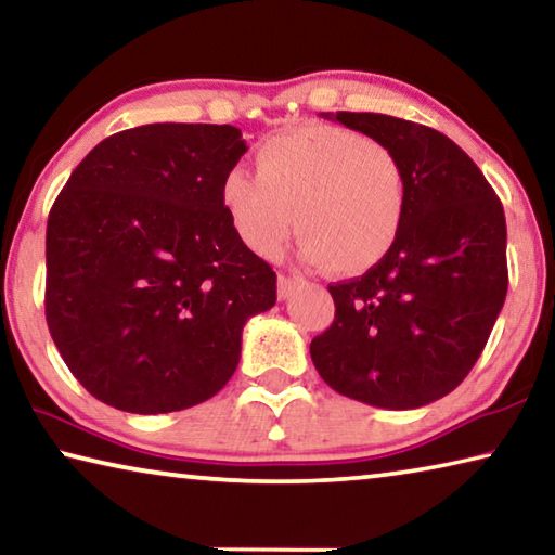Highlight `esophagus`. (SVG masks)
<instances>
[{"mask_svg": "<svg viewBox=\"0 0 555 555\" xmlns=\"http://www.w3.org/2000/svg\"><path fill=\"white\" fill-rule=\"evenodd\" d=\"M298 286H300V279L281 274V276H279V291H276V294H279V300H286V298L294 296Z\"/></svg>", "mask_w": 555, "mask_h": 555, "instance_id": "1", "label": "esophagus"}]
</instances>
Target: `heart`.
<instances>
[{"instance_id":"b5f03b06","label":"heart","mask_w":555,"mask_h":555,"mask_svg":"<svg viewBox=\"0 0 555 555\" xmlns=\"http://www.w3.org/2000/svg\"><path fill=\"white\" fill-rule=\"evenodd\" d=\"M257 173L222 176L220 203L237 237L261 257L284 247L296 220L300 257L357 276L377 267L406 215L403 166L382 142L311 125L259 146Z\"/></svg>"}]
</instances>
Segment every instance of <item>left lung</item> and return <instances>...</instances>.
Segmentation results:
<instances>
[{
  "instance_id": "left-lung-1",
  "label": "left lung",
  "mask_w": 555,
  "mask_h": 555,
  "mask_svg": "<svg viewBox=\"0 0 555 555\" xmlns=\"http://www.w3.org/2000/svg\"><path fill=\"white\" fill-rule=\"evenodd\" d=\"M325 119L389 146L406 176L399 240L360 279L327 286L335 321L313 337L327 387L379 409H418L453 391L482 354L506 284L502 203L440 131L377 112Z\"/></svg>"
}]
</instances>
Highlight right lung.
<instances>
[{"label":"right lung","instance_id":"add662e5","mask_svg":"<svg viewBox=\"0 0 555 555\" xmlns=\"http://www.w3.org/2000/svg\"><path fill=\"white\" fill-rule=\"evenodd\" d=\"M247 152L230 125L117 131L70 173L46 228V323L107 406L168 413L215 397L276 274L230 224L222 176Z\"/></svg>","mask_w":555,"mask_h":555}]
</instances>
